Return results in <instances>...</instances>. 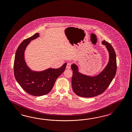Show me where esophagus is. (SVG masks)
I'll use <instances>...</instances> for the list:
<instances>
[{"label": "esophagus", "mask_w": 132, "mask_h": 132, "mask_svg": "<svg viewBox=\"0 0 132 132\" xmlns=\"http://www.w3.org/2000/svg\"><path fill=\"white\" fill-rule=\"evenodd\" d=\"M71 64L70 63H68V64H67V67H66V68H67V69H70L71 68Z\"/></svg>", "instance_id": "obj_1"}]
</instances>
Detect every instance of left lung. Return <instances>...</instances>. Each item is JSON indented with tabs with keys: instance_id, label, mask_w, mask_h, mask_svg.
<instances>
[{
	"instance_id": "1",
	"label": "left lung",
	"mask_w": 132,
	"mask_h": 132,
	"mask_svg": "<svg viewBox=\"0 0 132 132\" xmlns=\"http://www.w3.org/2000/svg\"><path fill=\"white\" fill-rule=\"evenodd\" d=\"M102 44L108 51L109 60L106 67L98 75L95 77L85 75L78 72L76 64L71 65L72 89L77 95L90 98L101 94L107 89L116 75L117 64L115 51L110 43L103 40Z\"/></svg>"
}]
</instances>
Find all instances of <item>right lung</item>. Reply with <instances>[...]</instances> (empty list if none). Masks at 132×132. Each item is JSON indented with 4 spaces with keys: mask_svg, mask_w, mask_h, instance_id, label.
<instances>
[{
    "mask_svg": "<svg viewBox=\"0 0 132 132\" xmlns=\"http://www.w3.org/2000/svg\"><path fill=\"white\" fill-rule=\"evenodd\" d=\"M39 37V34L36 33L20 44L15 52L14 63L15 79L26 92L34 96H41L49 93L55 80L64 71L67 64L65 63L57 69L50 68L40 72L31 70L25 62L24 52L31 41Z\"/></svg>",
    "mask_w": 132,
    "mask_h": 132,
    "instance_id": "obj_1",
    "label": "right lung"
}]
</instances>
